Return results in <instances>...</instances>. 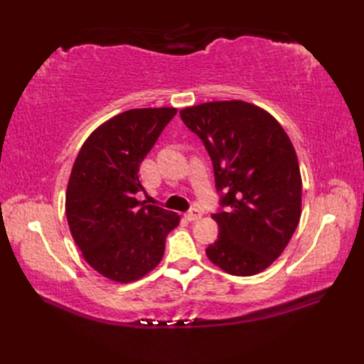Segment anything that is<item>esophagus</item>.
<instances>
[{"mask_svg":"<svg viewBox=\"0 0 364 364\" xmlns=\"http://www.w3.org/2000/svg\"><path fill=\"white\" fill-rule=\"evenodd\" d=\"M202 210H198V208H192V210H189L188 213H186V219L188 220H198L200 218H202Z\"/></svg>","mask_w":364,"mask_h":364,"instance_id":"1","label":"esophagus"}]
</instances>
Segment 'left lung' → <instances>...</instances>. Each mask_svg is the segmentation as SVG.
Here are the masks:
<instances>
[{
  "instance_id": "8db88e82",
  "label": "left lung",
  "mask_w": 364,
  "mask_h": 364,
  "mask_svg": "<svg viewBox=\"0 0 364 364\" xmlns=\"http://www.w3.org/2000/svg\"><path fill=\"white\" fill-rule=\"evenodd\" d=\"M181 120L210 153L220 205L213 214V264L237 277L267 269L280 257L301 214V176L289 136L262 107L230 100L184 107Z\"/></svg>"
}]
</instances>
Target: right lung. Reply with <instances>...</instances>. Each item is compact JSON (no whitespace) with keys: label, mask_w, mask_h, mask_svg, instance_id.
Returning a JSON list of instances; mask_svg holds the SVG:
<instances>
[{"label":"right lung","mask_w":364,"mask_h":364,"mask_svg":"<svg viewBox=\"0 0 364 364\" xmlns=\"http://www.w3.org/2000/svg\"><path fill=\"white\" fill-rule=\"evenodd\" d=\"M175 107H142L114 115L82 144L65 194L70 233L98 274L131 283L156 267L180 215L137 200L139 166Z\"/></svg>","instance_id":"right-lung-1"}]
</instances>
